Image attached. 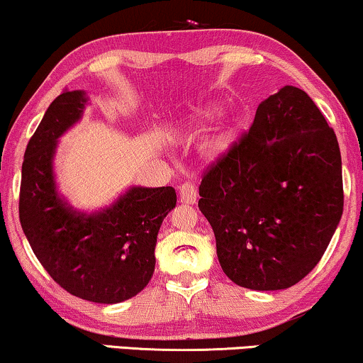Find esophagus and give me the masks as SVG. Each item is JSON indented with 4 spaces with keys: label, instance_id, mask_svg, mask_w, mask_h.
I'll return each mask as SVG.
<instances>
[{
    "label": "esophagus",
    "instance_id": "esophagus-1",
    "mask_svg": "<svg viewBox=\"0 0 363 363\" xmlns=\"http://www.w3.org/2000/svg\"><path fill=\"white\" fill-rule=\"evenodd\" d=\"M180 200L183 203H186V205H195L196 203V198H198V191H196V186L193 185L190 182H185L183 185L180 186Z\"/></svg>",
    "mask_w": 363,
    "mask_h": 363
}]
</instances>
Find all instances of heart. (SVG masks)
Returning <instances> with one entry per match:
<instances>
[{"label":"heart","mask_w":363,"mask_h":363,"mask_svg":"<svg viewBox=\"0 0 363 363\" xmlns=\"http://www.w3.org/2000/svg\"><path fill=\"white\" fill-rule=\"evenodd\" d=\"M216 111H218L216 106H208L206 108H203V111L198 113L196 117H193L190 123L208 121V118H211L213 116H215ZM235 130H236L235 118H233L231 116L223 118V121L215 127V130L211 132V135L205 140V145L203 147H205L206 155L218 157V155H221V153H225L231 145L233 137H235Z\"/></svg>","instance_id":"heart-1"}]
</instances>
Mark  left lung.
<instances>
[{"instance_id":"obj_1","label":"left lung","mask_w":363,"mask_h":363,"mask_svg":"<svg viewBox=\"0 0 363 363\" xmlns=\"http://www.w3.org/2000/svg\"><path fill=\"white\" fill-rule=\"evenodd\" d=\"M200 196L225 274L246 289H287L320 261L344 211L335 133L304 91L284 86L203 177Z\"/></svg>"}]
</instances>
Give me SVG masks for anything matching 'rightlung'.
<instances>
[{
    "label": "right lung",
    "mask_w": 363,
    "mask_h": 363,
    "mask_svg": "<svg viewBox=\"0 0 363 363\" xmlns=\"http://www.w3.org/2000/svg\"><path fill=\"white\" fill-rule=\"evenodd\" d=\"M86 91L54 99L29 140L21 170L19 221L49 276L72 296L117 304L137 296L155 271L162 221L177 205L172 186H130L96 211L76 210L57 190V142L84 116Z\"/></svg>",
    "instance_id": "obj_1"
}]
</instances>
